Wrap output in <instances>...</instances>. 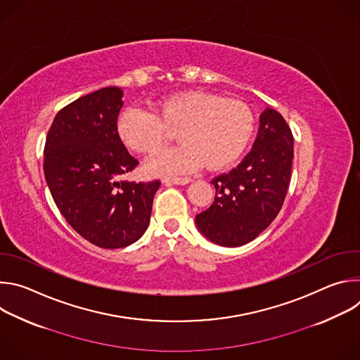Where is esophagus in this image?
Listing matches in <instances>:
<instances>
[{
  "instance_id": "1",
  "label": "esophagus",
  "mask_w": 360,
  "mask_h": 360,
  "mask_svg": "<svg viewBox=\"0 0 360 360\" xmlns=\"http://www.w3.org/2000/svg\"><path fill=\"white\" fill-rule=\"evenodd\" d=\"M192 179L191 178H167V179H164V182L167 184V185H186V184H189Z\"/></svg>"
}]
</instances>
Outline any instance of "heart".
Segmentation results:
<instances>
[{
  "instance_id": "obj_1",
  "label": "heart",
  "mask_w": 360,
  "mask_h": 360,
  "mask_svg": "<svg viewBox=\"0 0 360 360\" xmlns=\"http://www.w3.org/2000/svg\"><path fill=\"white\" fill-rule=\"evenodd\" d=\"M255 128L250 108L236 99L207 92H181L158 101L152 112L128 107L117 121L121 142L138 153L161 148L176 131L181 145L155 153L145 164L150 175H174L205 162L219 169L235 162Z\"/></svg>"
}]
</instances>
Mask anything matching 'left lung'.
<instances>
[{
  "label": "left lung",
  "instance_id": "1",
  "mask_svg": "<svg viewBox=\"0 0 360 360\" xmlns=\"http://www.w3.org/2000/svg\"><path fill=\"white\" fill-rule=\"evenodd\" d=\"M292 160V131L278 111L266 108L250 152L236 168L212 181L214 203L195 218L199 232L229 248L253 240L282 208Z\"/></svg>",
  "mask_w": 360,
  "mask_h": 360
}]
</instances>
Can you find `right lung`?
Here are the masks:
<instances>
[{
    "label": "right lung",
    "instance_id": "right-lung-1",
    "mask_svg": "<svg viewBox=\"0 0 360 360\" xmlns=\"http://www.w3.org/2000/svg\"><path fill=\"white\" fill-rule=\"evenodd\" d=\"M122 95L107 86L71 102L56 115L44 148V175L60 212L104 249L125 248L143 235L161 185L118 181L138 165L117 134Z\"/></svg>",
    "mask_w": 360,
    "mask_h": 360
}]
</instances>
